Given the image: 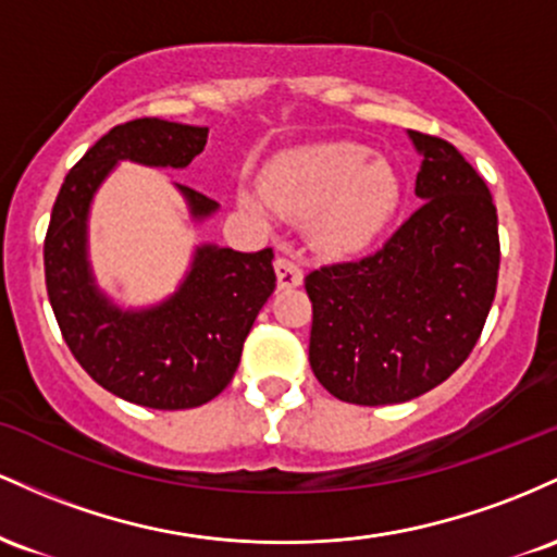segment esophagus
<instances>
[{"mask_svg":"<svg viewBox=\"0 0 557 557\" xmlns=\"http://www.w3.org/2000/svg\"><path fill=\"white\" fill-rule=\"evenodd\" d=\"M276 276L281 289H289V286L302 284V268L295 258H286V255H278L276 258Z\"/></svg>","mask_w":557,"mask_h":557,"instance_id":"obj_1","label":"esophagus"}]
</instances>
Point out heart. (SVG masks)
I'll list each match as a JSON object with an SVG mask.
<instances>
[{
    "mask_svg": "<svg viewBox=\"0 0 557 557\" xmlns=\"http://www.w3.org/2000/svg\"><path fill=\"white\" fill-rule=\"evenodd\" d=\"M268 195L297 221L315 218V242L329 252H358L384 234L399 208L403 186L395 168L371 160V149L331 141L289 154L273 168ZM242 202L258 210V199Z\"/></svg>",
    "mask_w": 557,
    "mask_h": 557,
    "instance_id": "b5f03b06",
    "label": "heart"
}]
</instances>
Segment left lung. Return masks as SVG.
<instances>
[{
  "label": "left lung",
  "mask_w": 557,
  "mask_h": 557,
  "mask_svg": "<svg viewBox=\"0 0 557 557\" xmlns=\"http://www.w3.org/2000/svg\"><path fill=\"white\" fill-rule=\"evenodd\" d=\"M423 199L379 252L305 276L310 368L342 403L395 405L426 395L476 347L497 292V210L453 144L408 131Z\"/></svg>",
  "instance_id": "1"
}]
</instances>
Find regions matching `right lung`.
Instances as JSON below:
<instances>
[{"label": "right lung", "instance_id": "add662e5", "mask_svg": "<svg viewBox=\"0 0 557 557\" xmlns=\"http://www.w3.org/2000/svg\"><path fill=\"white\" fill-rule=\"evenodd\" d=\"M205 144V126L160 117L110 128L62 181L44 239L47 295L73 358L99 386L144 408L186 410L221 395L255 318L276 289L271 247L236 252L215 245L197 247L184 284L154 308L121 310L94 284L86 218L115 162L186 168ZM178 189L197 221L218 210L202 191Z\"/></svg>", "mask_w": 557, "mask_h": 557}]
</instances>
